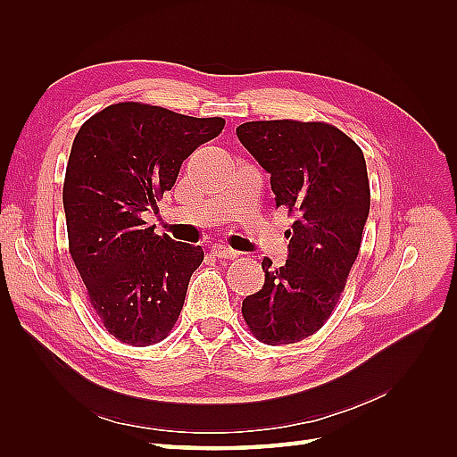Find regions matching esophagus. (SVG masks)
I'll return each instance as SVG.
<instances>
[{"label":"esophagus","mask_w":457,"mask_h":457,"mask_svg":"<svg viewBox=\"0 0 457 457\" xmlns=\"http://www.w3.org/2000/svg\"><path fill=\"white\" fill-rule=\"evenodd\" d=\"M212 253L219 259H237L238 257V252H234L232 247H227V245H220V244H215L212 247Z\"/></svg>","instance_id":"1"}]
</instances>
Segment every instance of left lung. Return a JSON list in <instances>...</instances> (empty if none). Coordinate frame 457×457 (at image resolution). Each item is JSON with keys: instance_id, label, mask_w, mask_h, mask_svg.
<instances>
[{"instance_id": "left-lung-1", "label": "left lung", "mask_w": 457, "mask_h": 457, "mask_svg": "<svg viewBox=\"0 0 457 457\" xmlns=\"http://www.w3.org/2000/svg\"><path fill=\"white\" fill-rule=\"evenodd\" d=\"M237 135L270 173L276 207L295 217L286 232V265L272 269L262 259L265 284L242 301V316L261 343H297L326 324L361 252L370 213L366 160L326 121H245Z\"/></svg>"}]
</instances>
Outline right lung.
Returning a JSON list of instances; mask_svg holds the SVG:
<instances>
[{"instance_id": "obj_1", "label": "right lung", "mask_w": 457, "mask_h": 457, "mask_svg": "<svg viewBox=\"0 0 457 457\" xmlns=\"http://www.w3.org/2000/svg\"><path fill=\"white\" fill-rule=\"evenodd\" d=\"M223 128V118L131 101L103 108L76 133L62 187L68 252L95 314L121 343H160L181 314L204 252L160 237L143 213L171 190L192 152Z\"/></svg>"}]
</instances>
